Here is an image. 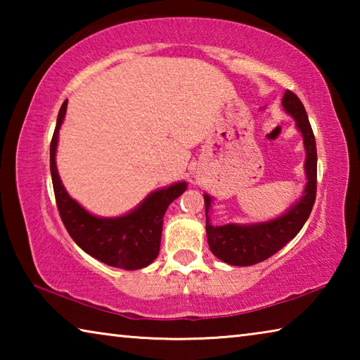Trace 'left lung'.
<instances>
[{
    "label": "left lung",
    "mask_w": 360,
    "mask_h": 360,
    "mask_svg": "<svg viewBox=\"0 0 360 360\" xmlns=\"http://www.w3.org/2000/svg\"><path fill=\"white\" fill-rule=\"evenodd\" d=\"M283 106L297 122V129L303 136L307 160H304V173H307V186H304L303 197L273 221L240 225H214L210 224L208 212L211 208V197L205 193L206 210V236L211 252L225 264L236 266H248L259 264L276 254L288 243L295 238L302 230L307 219L311 214L313 205L316 202V187H318V154H316V139L311 125H309L307 111L300 98L290 90H285L283 96Z\"/></svg>",
    "instance_id": "left-lung-1"
}]
</instances>
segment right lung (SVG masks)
Returning a JSON list of instances; mask_svg holds the SVG:
<instances>
[{
  "instance_id": "right-lung-1",
  "label": "right lung",
  "mask_w": 360,
  "mask_h": 360,
  "mask_svg": "<svg viewBox=\"0 0 360 360\" xmlns=\"http://www.w3.org/2000/svg\"><path fill=\"white\" fill-rule=\"evenodd\" d=\"M66 105L60 108L56 131L51 141V174L57 208L63 225L76 245L103 264L139 270L148 266L160 251L163 216L179 195L186 191V182L152 192L144 202L131 212L120 217H96L85 211L76 200H72L60 181L56 163L58 130L63 124Z\"/></svg>"
}]
</instances>
